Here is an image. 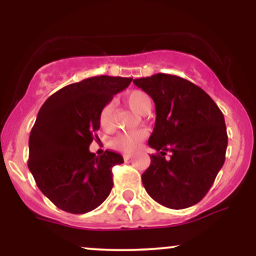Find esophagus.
I'll return each instance as SVG.
<instances>
[{
  "mask_svg": "<svg viewBox=\"0 0 256 256\" xmlns=\"http://www.w3.org/2000/svg\"><path fill=\"white\" fill-rule=\"evenodd\" d=\"M130 158H131V154H124V160L125 161L130 160Z\"/></svg>",
  "mask_w": 256,
  "mask_h": 256,
  "instance_id": "esophagus-1",
  "label": "esophagus"
}]
</instances>
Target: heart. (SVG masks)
Segmentation results:
<instances>
[{"label": "heart", "mask_w": 256, "mask_h": 256, "mask_svg": "<svg viewBox=\"0 0 256 256\" xmlns=\"http://www.w3.org/2000/svg\"><path fill=\"white\" fill-rule=\"evenodd\" d=\"M125 101L128 104V107L140 114H144L152 107L150 98L142 90L128 91L125 95ZM100 122H101L102 128H110L113 126V106L110 104H104L100 112ZM146 137V131L144 130L126 131L116 134L112 140V143L119 150L124 152H134Z\"/></svg>", "instance_id": "obj_1"}]
</instances>
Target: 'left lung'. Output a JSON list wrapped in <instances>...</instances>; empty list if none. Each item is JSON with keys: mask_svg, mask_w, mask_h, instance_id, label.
Instances as JSON below:
<instances>
[{"mask_svg": "<svg viewBox=\"0 0 256 256\" xmlns=\"http://www.w3.org/2000/svg\"><path fill=\"white\" fill-rule=\"evenodd\" d=\"M134 84L150 96L156 110L148 144L158 154L150 155L143 186L165 207H192L204 198L224 165V116L207 92L177 76L158 73Z\"/></svg>", "mask_w": 256, "mask_h": 256, "instance_id": "8db88e82", "label": "left lung"}]
</instances>
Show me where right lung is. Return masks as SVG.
Here are the masks:
<instances>
[{"label":"right lung","instance_id":"1","mask_svg":"<svg viewBox=\"0 0 256 256\" xmlns=\"http://www.w3.org/2000/svg\"><path fill=\"white\" fill-rule=\"evenodd\" d=\"M132 78L98 76L67 85L40 107L28 140V170L44 195L64 212L98 208L113 188L118 152L89 150L100 128V112Z\"/></svg>","mask_w":256,"mask_h":256}]
</instances>
